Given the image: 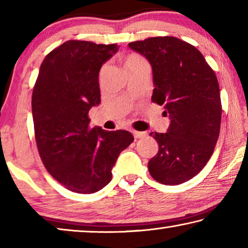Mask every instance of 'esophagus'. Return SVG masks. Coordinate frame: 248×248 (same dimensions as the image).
<instances>
[{"label": "esophagus", "mask_w": 248, "mask_h": 248, "mask_svg": "<svg viewBox=\"0 0 248 248\" xmlns=\"http://www.w3.org/2000/svg\"><path fill=\"white\" fill-rule=\"evenodd\" d=\"M132 133H133V136H134V138H136V139H139V138H144L146 136L145 132L136 131V130H134V131H132Z\"/></svg>", "instance_id": "34e87169"}]
</instances>
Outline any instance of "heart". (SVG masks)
Wrapping results in <instances>:
<instances>
[{
	"label": "heart",
	"instance_id": "obj_1",
	"mask_svg": "<svg viewBox=\"0 0 248 248\" xmlns=\"http://www.w3.org/2000/svg\"><path fill=\"white\" fill-rule=\"evenodd\" d=\"M142 63H145V60L141 56H139V54L131 53L124 58V66L127 70Z\"/></svg>",
	"mask_w": 248,
	"mask_h": 248
}]
</instances>
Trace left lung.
<instances>
[{"label": "left lung", "mask_w": 248, "mask_h": 248, "mask_svg": "<svg viewBox=\"0 0 248 248\" xmlns=\"http://www.w3.org/2000/svg\"><path fill=\"white\" fill-rule=\"evenodd\" d=\"M152 66L153 103L163 105L170 124L152 132L158 152L148 163L156 182L179 185L207 165L220 133L222 106L217 78L202 54L175 37L130 43Z\"/></svg>", "instance_id": "1"}]
</instances>
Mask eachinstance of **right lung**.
Here are the masks:
<instances>
[{
  "mask_svg": "<svg viewBox=\"0 0 248 248\" xmlns=\"http://www.w3.org/2000/svg\"><path fill=\"white\" fill-rule=\"evenodd\" d=\"M118 50L116 44L65 41L45 58L32 91L41 161L57 182L78 194L108 185L121 151L134 140L125 130L90 128V109L100 104V68Z\"/></svg>",
  "mask_w": 248,
  "mask_h": 248,
  "instance_id": "right-lung-1",
  "label": "right lung"
}]
</instances>
